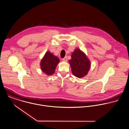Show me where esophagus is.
<instances>
[{
    "mask_svg": "<svg viewBox=\"0 0 129 129\" xmlns=\"http://www.w3.org/2000/svg\"><path fill=\"white\" fill-rule=\"evenodd\" d=\"M62 61H63V62H67V57H65V58H64L63 59H62Z\"/></svg>",
    "mask_w": 129,
    "mask_h": 129,
    "instance_id": "esophagus-1",
    "label": "esophagus"
}]
</instances>
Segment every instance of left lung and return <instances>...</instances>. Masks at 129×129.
I'll return each instance as SVG.
<instances>
[{
	"label": "left lung",
	"instance_id": "1",
	"mask_svg": "<svg viewBox=\"0 0 129 129\" xmlns=\"http://www.w3.org/2000/svg\"><path fill=\"white\" fill-rule=\"evenodd\" d=\"M69 63L72 74L78 78H82L86 76L91 67L89 59L79 48H76L71 54V59Z\"/></svg>",
	"mask_w": 129,
	"mask_h": 129
}]
</instances>
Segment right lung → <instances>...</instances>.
Segmentation results:
<instances>
[{
    "label": "right lung",
    "instance_id": "1",
    "mask_svg": "<svg viewBox=\"0 0 129 129\" xmlns=\"http://www.w3.org/2000/svg\"><path fill=\"white\" fill-rule=\"evenodd\" d=\"M60 62L59 59L50 51H47L44 55L40 62L42 71L47 76L54 73L58 64Z\"/></svg>",
    "mask_w": 129,
    "mask_h": 129
}]
</instances>
